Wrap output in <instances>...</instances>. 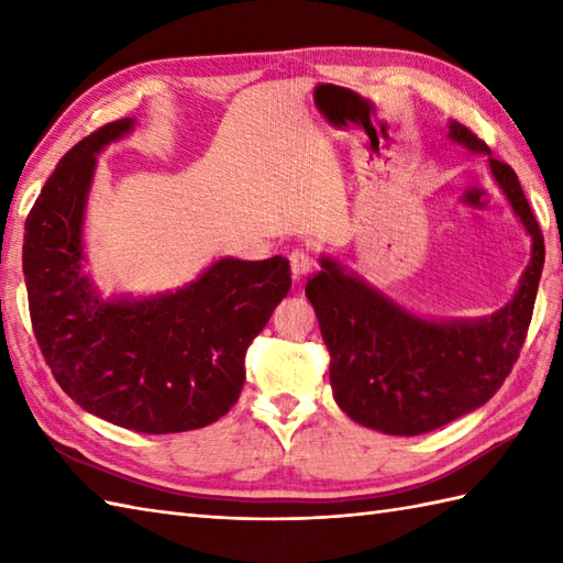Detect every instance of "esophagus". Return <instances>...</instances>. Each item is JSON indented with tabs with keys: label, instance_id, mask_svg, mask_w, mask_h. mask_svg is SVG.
<instances>
[{
	"label": "esophagus",
	"instance_id": "esophagus-1",
	"mask_svg": "<svg viewBox=\"0 0 563 563\" xmlns=\"http://www.w3.org/2000/svg\"><path fill=\"white\" fill-rule=\"evenodd\" d=\"M290 271H292L295 280L305 278V275L312 271V256H309L307 251H302V249L290 251Z\"/></svg>",
	"mask_w": 563,
	"mask_h": 563
}]
</instances>
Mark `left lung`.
Segmentation results:
<instances>
[{
  "instance_id": "8db88e82",
  "label": "left lung",
  "mask_w": 563,
  "mask_h": 563,
  "mask_svg": "<svg viewBox=\"0 0 563 563\" xmlns=\"http://www.w3.org/2000/svg\"><path fill=\"white\" fill-rule=\"evenodd\" d=\"M450 140L488 154L496 184L532 236V258L512 300L486 319L430 321L333 258H321L305 288L331 355L333 399L355 423L387 435L428 433L494 397L528 336L544 266V236L516 172L462 123H450Z\"/></svg>"
}]
</instances>
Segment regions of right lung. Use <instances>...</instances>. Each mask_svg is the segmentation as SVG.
<instances>
[{"instance_id":"obj_1","label":"right lung","mask_w":563,"mask_h":563,"mask_svg":"<svg viewBox=\"0 0 563 563\" xmlns=\"http://www.w3.org/2000/svg\"><path fill=\"white\" fill-rule=\"evenodd\" d=\"M133 118L71 147L26 218L23 275L35 341L84 411L137 433H184L232 409L246 351L290 290V261L220 258L186 288L101 300L81 273V222L97 154Z\"/></svg>"}]
</instances>
